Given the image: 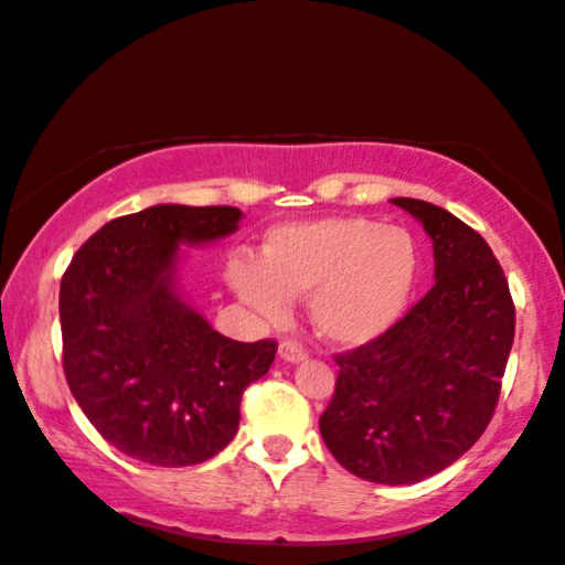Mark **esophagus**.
Wrapping results in <instances>:
<instances>
[{
    "label": "esophagus",
    "instance_id": "1",
    "mask_svg": "<svg viewBox=\"0 0 565 565\" xmlns=\"http://www.w3.org/2000/svg\"><path fill=\"white\" fill-rule=\"evenodd\" d=\"M278 353H280V358H282L285 362H305V360H307L305 350L299 348L297 343H292V341H282L280 348H278Z\"/></svg>",
    "mask_w": 565,
    "mask_h": 565
}]
</instances>
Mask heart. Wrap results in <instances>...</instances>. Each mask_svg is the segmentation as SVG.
I'll use <instances>...</instances> for the list:
<instances>
[{
    "instance_id": "1",
    "label": "heart",
    "mask_w": 565,
    "mask_h": 565,
    "mask_svg": "<svg viewBox=\"0 0 565 565\" xmlns=\"http://www.w3.org/2000/svg\"><path fill=\"white\" fill-rule=\"evenodd\" d=\"M416 239L367 217H321L268 232L263 260L236 258L230 282L270 323L309 297V317L326 341L362 348L404 319L418 282Z\"/></svg>"
}]
</instances>
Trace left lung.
Returning <instances> with one entry per match:
<instances>
[{
	"mask_svg": "<svg viewBox=\"0 0 565 565\" xmlns=\"http://www.w3.org/2000/svg\"><path fill=\"white\" fill-rule=\"evenodd\" d=\"M433 242L435 285L380 341L335 355L319 418L326 447L360 479L418 483L479 440L500 396L515 305L479 232L416 198H392Z\"/></svg>",
	"mask_w": 565,
	"mask_h": 565,
	"instance_id": "8db88e82",
	"label": "left lung"
}]
</instances>
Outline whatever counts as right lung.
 Instances as JSON below:
<instances>
[{
	"mask_svg": "<svg viewBox=\"0 0 565 565\" xmlns=\"http://www.w3.org/2000/svg\"><path fill=\"white\" fill-rule=\"evenodd\" d=\"M239 207L152 205L104 224L60 282L62 362L84 416L122 455L193 467L239 430L275 341L217 333L179 287L181 246L239 230Z\"/></svg>",
	"mask_w": 565,
	"mask_h": 565,
	"instance_id": "right-lung-1",
	"label": "right lung"
}]
</instances>
